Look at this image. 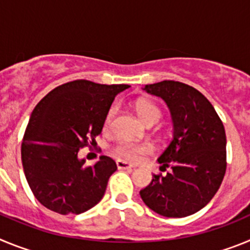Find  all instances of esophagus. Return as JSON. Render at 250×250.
I'll return each instance as SVG.
<instances>
[{"instance_id": "obj_1", "label": "esophagus", "mask_w": 250, "mask_h": 250, "mask_svg": "<svg viewBox=\"0 0 250 250\" xmlns=\"http://www.w3.org/2000/svg\"><path fill=\"white\" fill-rule=\"evenodd\" d=\"M116 167H118L119 170H131L132 167L131 165H129L127 163H125V161H121V160H118L116 161Z\"/></svg>"}]
</instances>
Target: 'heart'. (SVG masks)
<instances>
[{
	"mask_svg": "<svg viewBox=\"0 0 250 250\" xmlns=\"http://www.w3.org/2000/svg\"><path fill=\"white\" fill-rule=\"evenodd\" d=\"M136 111L139 116L146 125L156 124L161 119V110L155 104L146 100H139L136 103ZM116 114V107L111 106L105 115L104 119V129L107 130L111 127L112 120ZM152 150L151 145L147 143H134V141L123 140L116 144L114 147V155L121 161L125 163H138L143 159V156L150 154Z\"/></svg>",
	"mask_w": 250,
	"mask_h": 250,
	"instance_id": "obj_1",
	"label": "heart"
}]
</instances>
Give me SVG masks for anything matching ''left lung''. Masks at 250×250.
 <instances>
[{
	"instance_id": "1",
	"label": "left lung",
	"mask_w": 250,
	"mask_h": 250,
	"mask_svg": "<svg viewBox=\"0 0 250 250\" xmlns=\"http://www.w3.org/2000/svg\"><path fill=\"white\" fill-rule=\"evenodd\" d=\"M147 94L169 106L174 136L158 159L167 175L154 174L140 190L143 202L155 213L183 218L199 211L219 189L227 170L224 125L210 101L193 86L165 80L145 85Z\"/></svg>"
}]
</instances>
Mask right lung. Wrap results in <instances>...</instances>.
Here are the masks:
<instances>
[{
	"mask_svg": "<svg viewBox=\"0 0 250 250\" xmlns=\"http://www.w3.org/2000/svg\"><path fill=\"white\" fill-rule=\"evenodd\" d=\"M127 87L75 80L55 87L37 104L21 159L30 189L43 207L62 215L81 214L103 199L116 163L103 155L86 167L79 150L96 144L115 96Z\"/></svg>",
	"mask_w": 250,
	"mask_h": 250,
	"instance_id": "add662e5",
	"label": "right lung"
}]
</instances>
